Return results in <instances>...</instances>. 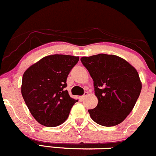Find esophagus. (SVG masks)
Wrapping results in <instances>:
<instances>
[{"label": "esophagus", "mask_w": 156, "mask_h": 156, "mask_svg": "<svg viewBox=\"0 0 156 156\" xmlns=\"http://www.w3.org/2000/svg\"><path fill=\"white\" fill-rule=\"evenodd\" d=\"M87 95H88V92H84V94H83V95L81 96V99H84L85 97H86Z\"/></svg>", "instance_id": "34e87169"}]
</instances>
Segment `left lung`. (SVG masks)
I'll return each mask as SVG.
<instances>
[{"label": "left lung", "instance_id": "left-lung-1", "mask_svg": "<svg viewBox=\"0 0 156 156\" xmlns=\"http://www.w3.org/2000/svg\"><path fill=\"white\" fill-rule=\"evenodd\" d=\"M81 61L91 75L98 99L96 107L88 110L90 117L101 126L118 125L130 113L141 93L138 72L113 55L82 57Z\"/></svg>", "mask_w": 156, "mask_h": 156}]
</instances>
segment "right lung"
<instances>
[{
  "label": "right lung",
  "mask_w": 156,
  "mask_h": 156,
  "mask_svg": "<svg viewBox=\"0 0 156 156\" xmlns=\"http://www.w3.org/2000/svg\"><path fill=\"white\" fill-rule=\"evenodd\" d=\"M79 57L52 55L43 58L26 70L21 93L26 104L39 124L54 127L65 122L78 100L65 90L66 78Z\"/></svg>",
  "instance_id": "add662e5"
}]
</instances>
